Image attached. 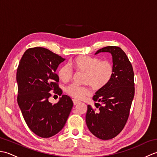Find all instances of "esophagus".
I'll list each match as a JSON object with an SVG mask.
<instances>
[{
	"label": "esophagus",
	"mask_w": 157,
	"mask_h": 157,
	"mask_svg": "<svg viewBox=\"0 0 157 157\" xmlns=\"http://www.w3.org/2000/svg\"><path fill=\"white\" fill-rule=\"evenodd\" d=\"M73 105H78V104H79V101H78V100H76V99H73Z\"/></svg>",
	"instance_id": "34e87169"
}]
</instances>
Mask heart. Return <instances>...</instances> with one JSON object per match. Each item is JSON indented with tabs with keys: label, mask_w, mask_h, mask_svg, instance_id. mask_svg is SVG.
Segmentation results:
<instances>
[{
	"label": "heart",
	"mask_w": 157,
	"mask_h": 157,
	"mask_svg": "<svg viewBox=\"0 0 157 157\" xmlns=\"http://www.w3.org/2000/svg\"><path fill=\"white\" fill-rule=\"evenodd\" d=\"M71 65L78 71L85 72L84 82L90 85L96 90L105 88L111 81L115 69L113 63L102 60L96 56L81 55L73 59ZM58 75L61 80L67 82L73 76V71L69 64L62 65L59 69ZM67 94L71 97L80 100L90 95V90L86 86L71 84L65 88Z\"/></svg>",
	"instance_id": "obj_1"
}]
</instances>
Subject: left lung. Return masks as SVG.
Wrapping results in <instances>:
<instances>
[{"instance_id":"1","label":"left lung","mask_w":157,"mask_h":157,"mask_svg":"<svg viewBox=\"0 0 157 157\" xmlns=\"http://www.w3.org/2000/svg\"><path fill=\"white\" fill-rule=\"evenodd\" d=\"M113 56L115 73L111 81L93 96L96 108L88 105L86 121L93 135L102 140L117 136L124 128L134 97V73L132 65L123 50L115 46L99 49ZM98 108V109H96Z\"/></svg>"}]
</instances>
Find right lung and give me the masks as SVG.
Returning <instances> with one entry per match:
<instances>
[{"label": "right lung", "instance_id": "obj_1", "mask_svg": "<svg viewBox=\"0 0 157 157\" xmlns=\"http://www.w3.org/2000/svg\"><path fill=\"white\" fill-rule=\"evenodd\" d=\"M65 60L48 49L34 47L26 50L19 61L17 102L28 128L41 138H50L61 131L73 107L67 95H62L54 105L48 101L52 93H63L55 71Z\"/></svg>", "mask_w": 157, "mask_h": 157}]
</instances>
